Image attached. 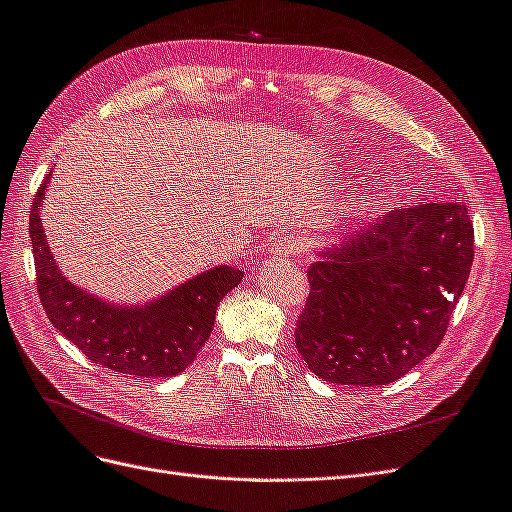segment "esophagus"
<instances>
[{
	"mask_svg": "<svg viewBox=\"0 0 512 512\" xmlns=\"http://www.w3.org/2000/svg\"><path fill=\"white\" fill-rule=\"evenodd\" d=\"M301 247H303L301 239L290 237V235H282V237L275 239V243H273V247H271V252H273L277 258H286V256H292V254L301 252Z\"/></svg>",
	"mask_w": 512,
	"mask_h": 512,
	"instance_id": "esophagus-1",
	"label": "esophagus"
}]
</instances>
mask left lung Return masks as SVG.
<instances>
[{"label":"left lung","mask_w":512,"mask_h":512,"mask_svg":"<svg viewBox=\"0 0 512 512\" xmlns=\"http://www.w3.org/2000/svg\"><path fill=\"white\" fill-rule=\"evenodd\" d=\"M474 228L461 203L386 213L307 269L294 344L309 371L348 386L406 376L436 352L466 286Z\"/></svg>","instance_id":"obj_1"}]
</instances>
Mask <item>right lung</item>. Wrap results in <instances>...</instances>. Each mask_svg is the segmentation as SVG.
Returning <instances> with one entry per match:
<instances>
[{
  "instance_id": "1",
  "label": "right lung",
  "mask_w": 512,
  "mask_h": 512,
  "mask_svg": "<svg viewBox=\"0 0 512 512\" xmlns=\"http://www.w3.org/2000/svg\"><path fill=\"white\" fill-rule=\"evenodd\" d=\"M44 179L29 215L38 294L55 329L89 361L119 374L170 378L192 365L213 331L215 309L243 280L237 267L218 265L147 303H113L76 286L59 269L46 241L40 209Z\"/></svg>"
}]
</instances>
